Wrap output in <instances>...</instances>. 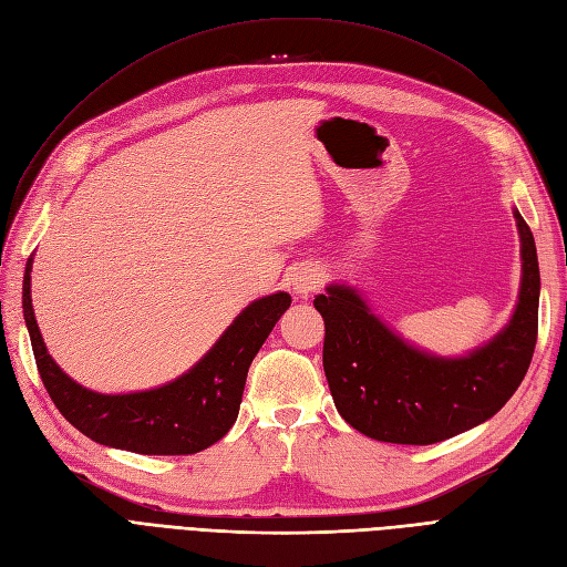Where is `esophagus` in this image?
<instances>
[{"mask_svg": "<svg viewBox=\"0 0 567 567\" xmlns=\"http://www.w3.org/2000/svg\"><path fill=\"white\" fill-rule=\"evenodd\" d=\"M319 284H321V274H319L317 269L305 267V269H300V271L293 274V290H296V293H300V296L312 293V290H315Z\"/></svg>", "mask_w": 567, "mask_h": 567, "instance_id": "esophagus-1", "label": "esophagus"}]
</instances>
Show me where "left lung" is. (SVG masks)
<instances>
[{
  "label": "left lung",
  "instance_id": "1",
  "mask_svg": "<svg viewBox=\"0 0 567 567\" xmlns=\"http://www.w3.org/2000/svg\"><path fill=\"white\" fill-rule=\"evenodd\" d=\"M523 279L516 312L487 346L437 357L409 346L350 286L315 298L323 317V371L338 414L354 431L392 444H433L492 419L523 383L537 346L539 262L518 210Z\"/></svg>",
  "mask_w": 567,
  "mask_h": 567
}]
</instances>
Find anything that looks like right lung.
<instances>
[{
    "label": "right lung",
    "instance_id": "add662e5",
    "mask_svg": "<svg viewBox=\"0 0 567 567\" xmlns=\"http://www.w3.org/2000/svg\"><path fill=\"white\" fill-rule=\"evenodd\" d=\"M30 271L32 257L23 277V317L51 402L82 435L136 454H196L225 437L236 423L250 362L290 307L284 290L255 300L219 336L213 350L173 383L144 392L101 394L75 383L49 357L32 312Z\"/></svg>",
    "mask_w": 567,
    "mask_h": 567
}]
</instances>
